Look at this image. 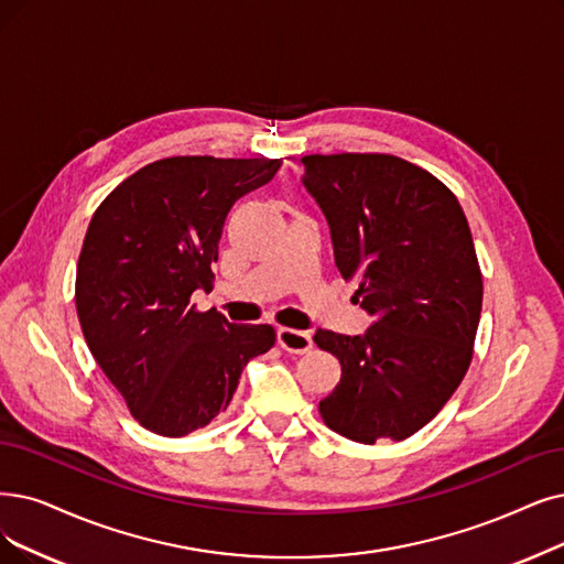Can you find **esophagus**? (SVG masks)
<instances>
[{
    "mask_svg": "<svg viewBox=\"0 0 564 564\" xmlns=\"http://www.w3.org/2000/svg\"><path fill=\"white\" fill-rule=\"evenodd\" d=\"M278 345L289 354H305L312 349V337L303 330L278 328Z\"/></svg>",
    "mask_w": 564,
    "mask_h": 564,
    "instance_id": "1",
    "label": "esophagus"
}]
</instances>
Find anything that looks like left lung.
Listing matches in <instances>:
<instances>
[{"label": "left lung", "mask_w": 564, "mask_h": 564, "mask_svg": "<svg viewBox=\"0 0 564 564\" xmlns=\"http://www.w3.org/2000/svg\"><path fill=\"white\" fill-rule=\"evenodd\" d=\"M301 162L335 265L375 319L364 335L314 333L343 366L322 419L360 444L408 440L454 395L471 360L484 280L467 217L433 173L393 154Z\"/></svg>", "instance_id": "obj_1"}]
</instances>
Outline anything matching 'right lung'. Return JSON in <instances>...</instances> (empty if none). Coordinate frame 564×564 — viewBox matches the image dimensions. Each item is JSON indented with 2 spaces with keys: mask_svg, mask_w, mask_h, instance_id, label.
I'll return each instance as SVG.
<instances>
[{
  "mask_svg": "<svg viewBox=\"0 0 564 564\" xmlns=\"http://www.w3.org/2000/svg\"><path fill=\"white\" fill-rule=\"evenodd\" d=\"M282 160L166 156L129 175L89 221L76 270L85 343L131 416L185 437L224 414L242 368L275 345L268 324L189 305L213 289L224 219Z\"/></svg>",
  "mask_w": 564,
  "mask_h": 564,
  "instance_id": "obj_1",
  "label": "right lung"
}]
</instances>
